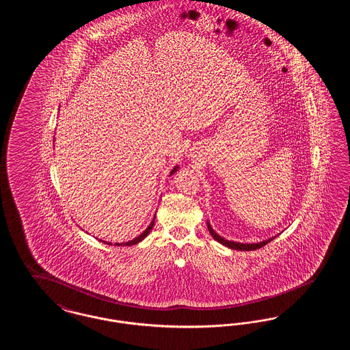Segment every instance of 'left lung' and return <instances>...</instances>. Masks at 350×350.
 <instances>
[{"label":"left lung","mask_w":350,"mask_h":350,"mask_svg":"<svg viewBox=\"0 0 350 350\" xmlns=\"http://www.w3.org/2000/svg\"><path fill=\"white\" fill-rule=\"evenodd\" d=\"M207 227H208V231L210 233L213 234V237L219 241L220 244H223V245H226V247H228V248H231V250H260V248H262L264 245H267V243H270L273 239H269V240H265V241H261V243H257V244H241V243H234V241H228V240H224L221 236H219L213 228H211V226L210 224H207Z\"/></svg>","instance_id":"obj_1"}]
</instances>
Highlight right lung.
Returning <instances> with one entry per match:
<instances>
[{"instance_id": "right-lung-1", "label": "right lung", "mask_w": 350, "mask_h": 350, "mask_svg": "<svg viewBox=\"0 0 350 350\" xmlns=\"http://www.w3.org/2000/svg\"><path fill=\"white\" fill-rule=\"evenodd\" d=\"M176 170H177V167H174V169L170 172V176H172V174H173ZM153 223H154V219L150 221V224L148 226V228H147L144 232L142 233V234H139L136 239H133V240H131V241H127V243H124V245H133V244H137L139 241H142V240H143V239H144V237H146V236H147V234L150 232V230H152V227H153ZM106 244H107V243H106ZM109 245H111V244L109 243ZM116 245H122V244H116Z\"/></svg>"}]
</instances>
